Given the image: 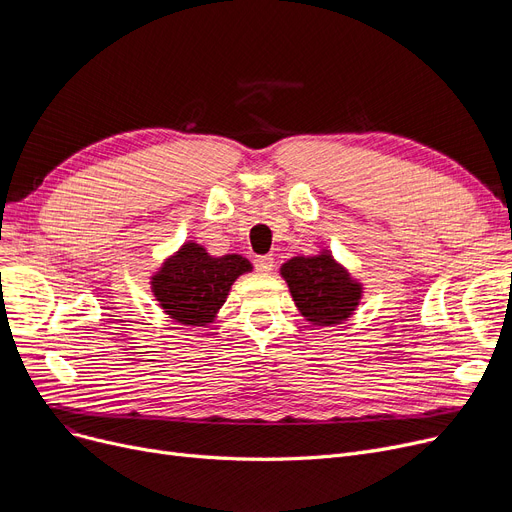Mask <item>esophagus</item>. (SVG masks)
<instances>
[{
  "label": "esophagus",
  "instance_id": "1",
  "mask_svg": "<svg viewBox=\"0 0 512 512\" xmlns=\"http://www.w3.org/2000/svg\"><path fill=\"white\" fill-rule=\"evenodd\" d=\"M255 270L259 274H270L274 270V257L270 255H263V257H257L255 259Z\"/></svg>",
  "mask_w": 512,
  "mask_h": 512
}]
</instances>
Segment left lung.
I'll list each match as a JSON object with an SVG mask.
<instances>
[{"mask_svg": "<svg viewBox=\"0 0 512 512\" xmlns=\"http://www.w3.org/2000/svg\"><path fill=\"white\" fill-rule=\"evenodd\" d=\"M290 297L313 326H336L355 315L363 299V282L351 276L332 251L299 255L280 265Z\"/></svg>", "mask_w": 512, "mask_h": 512, "instance_id": "obj_1", "label": "left lung"}]
</instances>
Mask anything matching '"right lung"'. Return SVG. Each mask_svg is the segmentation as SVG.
<instances>
[{
  "label": "right lung",
  "mask_w": 512,
  "mask_h": 512,
  "mask_svg": "<svg viewBox=\"0 0 512 512\" xmlns=\"http://www.w3.org/2000/svg\"><path fill=\"white\" fill-rule=\"evenodd\" d=\"M253 272V265L242 255H209L199 242L184 245L164 259L151 274V292L164 313L182 326H209L228 299L232 284Z\"/></svg>",
  "instance_id": "add662e5"
}]
</instances>
